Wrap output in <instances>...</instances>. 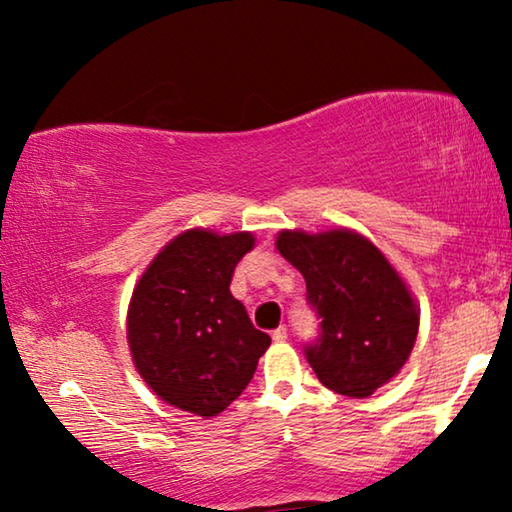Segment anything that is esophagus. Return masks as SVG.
I'll use <instances>...</instances> for the list:
<instances>
[{
    "mask_svg": "<svg viewBox=\"0 0 512 512\" xmlns=\"http://www.w3.org/2000/svg\"><path fill=\"white\" fill-rule=\"evenodd\" d=\"M286 338H289V331H286V326H279L272 331V340L275 342H284Z\"/></svg>",
    "mask_w": 512,
    "mask_h": 512,
    "instance_id": "1",
    "label": "esophagus"
}]
</instances>
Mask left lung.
<instances>
[{"instance_id":"8db88e82","label":"left lung","mask_w":512,"mask_h":512,"mask_svg":"<svg viewBox=\"0 0 512 512\" xmlns=\"http://www.w3.org/2000/svg\"><path fill=\"white\" fill-rule=\"evenodd\" d=\"M275 247L307 284L321 338L305 356L324 387L368 398L401 373L417 340L419 307L389 258L349 228L282 230Z\"/></svg>"}]
</instances>
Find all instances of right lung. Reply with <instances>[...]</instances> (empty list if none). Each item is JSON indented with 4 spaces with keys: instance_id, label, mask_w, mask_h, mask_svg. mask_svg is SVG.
Here are the masks:
<instances>
[{
    "instance_id": "obj_1",
    "label": "right lung",
    "mask_w": 512,
    "mask_h": 512,
    "mask_svg": "<svg viewBox=\"0 0 512 512\" xmlns=\"http://www.w3.org/2000/svg\"><path fill=\"white\" fill-rule=\"evenodd\" d=\"M256 237L191 228L142 272L128 307V347L137 373L174 408L216 417L247 389L270 335L230 293L235 265Z\"/></svg>"
}]
</instances>
